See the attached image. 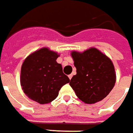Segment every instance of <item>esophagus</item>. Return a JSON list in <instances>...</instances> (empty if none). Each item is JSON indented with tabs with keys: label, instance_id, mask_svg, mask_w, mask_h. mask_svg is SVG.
<instances>
[{
	"label": "esophagus",
	"instance_id": "1",
	"mask_svg": "<svg viewBox=\"0 0 133 133\" xmlns=\"http://www.w3.org/2000/svg\"><path fill=\"white\" fill-rule=\"evenodd\" d=\"M72 77H73V75H72V74H70V75H69V76H68V78H70V80L71 79V78H72Z\"/></svg>",
	"mask_w": 133,
	"mask_h": 133
}]
</instances>
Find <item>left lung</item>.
Returning <instances> with one entry per match:
<instances>
[{
  "label": "left lung",
  "mask_w": 133,
  "mask_h": 133,
  "mask_svg": "<svg viewBox=\"0 0 133 133\" xmlns=\"http://www.w3.org/2000/svg\"><path fill=\"white\" fill-rule=\"evenodd\" d=\"M70 55L76 75L72 77L69 84L76 96L87 104L103 100L114 88L116 80L111 59L94 47L83 52L72 51Z\"/></svg>",
  "instance_id": "obj_1"
}]
</instances>
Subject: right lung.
Wrapping results in <instances>:
<instances>
[{
  "label": "right lung",
  "mask_w": 133,
  "mask_h": 133,
  "mask_svg": "<svg viewBox=\"0 0 133 133\" xmlns=\"http://www.w3.org/2000/svg\"><path fill=\"white\" fill-rule=\"evenodd\" d=\"M59 55L43 47L28 55L22 65L20 84L32 101L47 104L58 96L63 85L70 79L63 74L62 65L57 63Z\"/></svg>",
  "instance_id": "add662e5"
}]
</instances>
